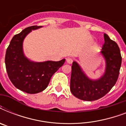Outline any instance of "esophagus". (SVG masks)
<instances>
[{
	"label": "esophagus",
	"instance_id": "1",
	"mask_svg": "<svg viewBox=\"0 0 126 126\" xmlns=\"http://www.w3.org/2000/svg\"><path fill=\"white\" fill-rule=\"evenodd\" d=\"M66 62L69 64H71L73 63V59H71V57H67V58H66Z\"/></svg>",
	"mask_w": 126,
	"mask_h": 126
}]
</instances>
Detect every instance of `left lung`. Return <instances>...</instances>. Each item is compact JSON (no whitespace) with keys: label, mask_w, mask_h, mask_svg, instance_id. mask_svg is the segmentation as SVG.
<instances>
[{"label":"left lung","mask_w":126,"mask_h":126,"mask_svg":"<svg viewBox=\"0 0 126 126\" xmlns=\"http://www.w3.org/2000/svg\"><path fill=\"white\" fill-rule=\"evenodd\" d=\"M105 43L101 53L105 60L103 75L97 80L90 79L80 66L73 61L71 77V93L81 100L92 101L105 96L115 85L119 76L122 56L118 46L107 34H104Z\"/></svg>","instance_id":"left-lung-1"}]
</instances>
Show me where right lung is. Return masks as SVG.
Wrapping results in <instances>:
<instances>
[{
	"instance_id": "obj_1",
	"label": "right lung",
	"mask_w": 126,
	"mask_h": 126,
	"mask_svg": "<svg viewBox=\"0 0 126 126\" xmlns=\"http://www.w3.org/2000/svg\"><path fill=\"white\" fill-rule=\"evenodd\" d=\"M42 26H31L16 34L10 41L5 55L6 69L8 77L16 88L27 94H37L47 88L52 75L64 64L59 61L34 62L24 55L23 42L25 36Z\"/></svg>"
}]
</instances>
